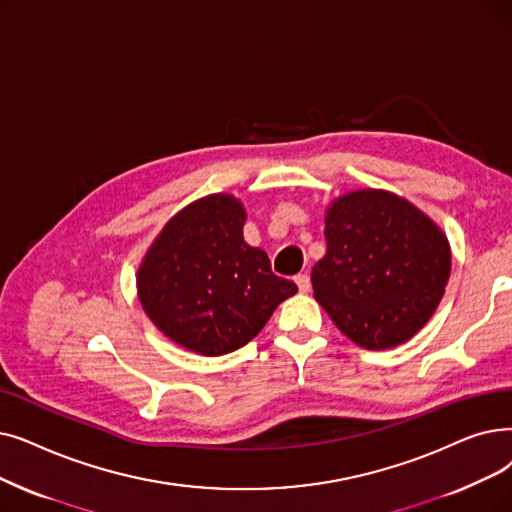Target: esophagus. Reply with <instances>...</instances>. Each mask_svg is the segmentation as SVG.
Listing matches in <instances>:
<instances>
[{
	"mask_svg": "<svg viewBox=\"0 0 512 512\" xmlns=\"http://www.w3.org/2000/svg\"><path fill=\"white\" fill-rule=\"evenodd\" d=\"M295 282H297V286H299V291H301V293H307L309 288H311L309 274H297V276H295Z\"/></svg>",
	"mask_w": 512,
	"mask_h": 512,
	"instance_id": "esophagus-1",
	"label": "esophagus"
}]
</instances>
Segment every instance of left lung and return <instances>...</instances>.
Here are the masks:
<instances>
[{
  "label": "left lung",
  "mask_w": 512,
  "mask_h": 512,
  "mask_svg": "<svg viewBox=\"0 0 512 512\" xmlns=\"http://www.w3.org/2000/svg\"><path fill=\"white\" fill-rule=\"evenodd\" d=\"M326 255L311 270L316 301L366 349H389L427 324L450 278V244L404 198L358 190L326 211Z\"/></svg>",
  "instance_id": "left-lung-1"
}]
</instances>
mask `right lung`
I'll list each match as a JSON object with an SVG mask.
<instances>
[{
    "label": "right lung",
    "instance_id": "obj_1",
    "mask_svg": "<svg viewBox=\"0 0 512 512\" xmlns=\"http://www.w3.org/2000/svg\"><path fill=\"white\" fill-rule=\"evenodd\" d=\"M247 213L230 194H211L177 213L138 272L142 307L177 345L224 355L247 345L297 293L268 255L242 238Z\"/></svg>",
    "mask_w": 512,
    "mask_h": 512
}]
</instances>
